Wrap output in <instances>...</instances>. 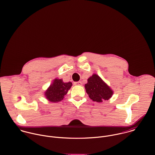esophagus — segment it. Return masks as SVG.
<instances>
[{"mask_svg": "<svg viewBox=\"0 0 155 155\" xmlns=\"http://www.w3.org/2000/svg\"><path fill=\"white\" fill-rule=\"evenodd\" d=\"M74 84L75 85H82V82L81 81H79V82H74Z\"/></svg>", "mask_w": 155, "mask_h": 155, "instance_id": "1", "label": "esophagus"}]
</instances>
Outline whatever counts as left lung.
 <instances>
[{"mask_svg": "<svg viewBox=\"0 0 155 155\" xmlns=\"http://www.w3.org/2000/svg\"><path fill=\"white\" fill-rule=\"evenodd\" d=\"M86 92L89 97L94 101L98 103L110 99L113 91L96 74H92L88 79V83L85 85Z\"/></svg>", "mask_w": 155, "mask_h": 155, "instance_id": "left-lung-1", "label": "left lung"}]
</instances>
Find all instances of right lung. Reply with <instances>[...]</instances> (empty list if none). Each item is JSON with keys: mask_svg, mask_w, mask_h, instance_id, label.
I'll return each instance as SVG.
<instances>
[{"mask_svg": "<svg viewBox=\"0 0 155 155\" xmlns=\"http://www.w3.org/2000/svg\"><path fill=\"white\" fill-rule=\"evenodd\" d=\"M71 86L72 84L70 82L64 83L63 79H55L52 84L45 91V95L46 99L51 102L61 101Z\"/></svg>", "mask_w": 155, "mask_h": 155, "instance_id": "1", "label": "right lung"}]
</instances>
